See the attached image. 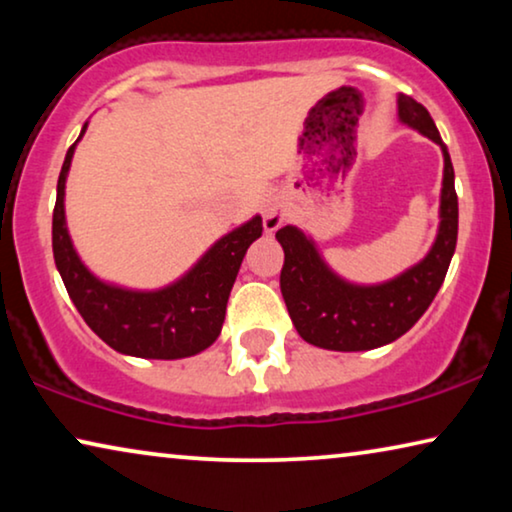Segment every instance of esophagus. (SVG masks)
Returning a JSON list of instances; mask_svg holds the SVG:
<instances>
[{
    "mask_svg": "<svg viewBox=\"0 0 512 512\" xmlns=\"http://www.w3.org/2000/svg\"><path fill=\"white\" fill-rule=\"evenodd\" d=\"M286 221V205L279 198L265 200L263 205V226L268 233H275V230Z\"/></svg>",
    "mask_w": 512,
    "mask_h": 512,
    "instance_id": "obj_1",
    "label": "esophagus"
}]
</instances>
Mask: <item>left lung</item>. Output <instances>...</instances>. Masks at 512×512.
<instances>
[{
    "label": "left lung",
    "mask_w": 512,
    "mask_h": 512,
    "mask_svg": "<svg viewBox=\"0 0 512 512\" xmlns=\"http://www.w3.org/2000/svg\"><path fill=\"white\" fill-rule=\"evenodd\" d=\"M398 118L443 151L445 167L436 242L422 261L398 277L363 286L335 275L303 230L296 226L279 228L275 237L284 249L279 286L286 310L300 338L314 347L333 352H366L398 340L429 310L450 268L459 230V202L450 153L429 111L417 100L398 95Z\"/></svg>",
    "instance_id": "left-lung-1"
}]
</instances>
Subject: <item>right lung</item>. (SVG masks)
Masks as SVG:
<instances>
[{
  "label": "right lung",
  "mask_w": 512,
  "mask_h": 512,
  "mask_svg": "<svg viewBox=\"0 0 512 512\" xmlns=\"http://www.w3.org/2000/svg\"><path fill=\"white\" fill-rule=\"evenodd\" d=\"M86 128L88 123L79 139ZM76 142L62 163L53 209V258L76 310L97 338L121 354L139 359H186L200 354L219 338L230 289L249 244L263 233V219L254 216L230 230L184 277L163 289L132 291L102 282L81 263L65 221V181Z\"/></svg>",
  "instance_id": "obj_1"
}]
</instances>
